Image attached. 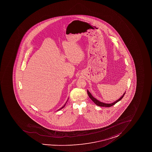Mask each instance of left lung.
Returning <instances> with one entry per match:
<instances>
[{
    "instance_id": "left-lung-1",
    "label": "left lung",
    "mask_w": 152,
    "mask_h": 152,
    "mask_svg": "<svg viewBox=\"0 0 152 152\" xmlns=\"http://www.w3.org/2000/svg\"><path fill=\"white\" fill-rule=\"evenodd\" d=\"M87 93L88 95L89 96V98H90L91 99H92V101H93L94 102L95 104H96L98 105V106H99V107H110L111 106H113V105H114L116 103H117V102H118L119 101H120L121 99L123 98V96H124L125 94V92L124 94H123V96L120 98V99H119L118 100L115 101V102H113V103H111V104H105V103H104V102H99V101H98L96 99H95V98H94L93 96H92V95H91V94L90 93L89 91L87 90Z\"/></svg>"
}]
</instances>
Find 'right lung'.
Masks as SVG:
<instances>
[{"instance_id":"right-lung-1","label":"right lung","mask_w":152,"mask_h":152,"mask_svg":"<svg viewBox=\"0 0 152 152\" xmlns=\"http://www.w3.org/2000/svg\"><path fill=\"white\" fill-rule=\"evenodd\" d=\"M67 102V101L66 102ZM66 103H65V104L64 105H63V107H62L61 108H60V109H59V110H61V109H62V108H63V107H64L65 106V104H66Z\"/></svg>"}]
</instances>
